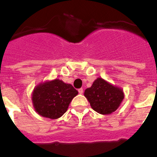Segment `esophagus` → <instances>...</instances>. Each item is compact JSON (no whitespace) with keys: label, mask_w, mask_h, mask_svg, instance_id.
I'll return each mask as SVG.
<instances>
[{"label":"esophagus","mask_w":157,"mask_h":157,"mask_svg":"<svg viewBox=\"0 0 157 157\" xmlns=\"http://www.w3.org/2000/svg\"><path fill=\"white\" fill-rule=\"evenodd\" d=\"M78 93H79L80 94H83V89L82 88H80V89H78Z\"/></svg>","instance_id":"esophagus-1"}]
</instances>
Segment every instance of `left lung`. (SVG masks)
Returning a JSON list of instances; mask_svg holds the SVG:
<instances>
[{"mask_svg":"<svg viewBox=\"0 0 157 157\" xmlns=\"http://www.w3.org/2000/svg\"><path fill=\"white\" fill-rule=\"evenodd\" d=\"M91 108L95 112L102 115H109L119 108L124 98L121 89L111 85L104 79L98 78L90 88L84 93Z\"/></svg>","mask_w":157,"mask_h":157,"instance_id":"1","label":"left lung"}]
</instances>
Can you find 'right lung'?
<instances>
[{"label": "right lung", "instance_id": "obj_1", "mask_svg": "<svg viewBox=\"0 0 157 157\" xmlns=\"http://www.w3.org/2000/svg\"><path fill=\"white\" fill-rule=\"evenodd\" d=\"M77 94L78 91L71 84L55 79L37 86L32 95V101L38 114L55 120L67 112Z\"/></svg>", "mask_w": 157, "mask_h": 157}]
</instances>
